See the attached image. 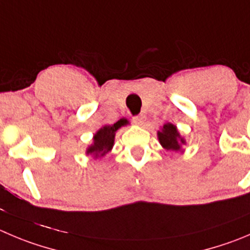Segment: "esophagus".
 I'll use <instances>...</instances> for the list:
<instances>
[{"label": "esophagus", "instance_id": "obj_1", "mask_svg": "<svg viewBox=\"0 0 250 250\" xmlns=\"http://www.w3.org/2000/svg\"><path fill=\"white\" fill-rule=\"evenodd\" d=\"M145 120H146V116H145L144 114H140V115H136L132 118V121H134L135 124H137V125H142V124L145 123Z\"/></svg>", "mask_w": 250, "mask_h": 250}]
</instances>
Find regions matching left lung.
<instances>
[{
    "instance_id": "1",
    "label": "left lung",
    "mask_w": 250,
    "mask_h": 250,
    "mask_svg": "<svg viewBox=\"0 0 250 250\" xmlns=\"http://www.w3.org/2000/svg\"><path fill=\"white\" fill-rule=\"evenodd\" d=\"M158 139L161 145L168 151L180 149V144H184V140L179 136L177 127L173 124H166L163 129L158 131Z\"/></svg>"
}]
</instances>
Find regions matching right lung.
Here are the masks:
<instances>
[{"label":"right lung","mask_w":250,"mask_h":250,"mask_svg":"<svg viewBox=\"0 0 250 250\" xmlns=\"http://www.w3.org/2000/svg\"><path fill=\"white\" fill-rule=\"evenodd\" d=\"M126 121L120 120L115 123L114 125H109V126H104L94 135V144L92 145L89 148L87 149V154H93L94 157H103L108 153L114 145V136H115V131L125 125Z\"/></svg>","instance_id":"add662e5"}]
</instances>
